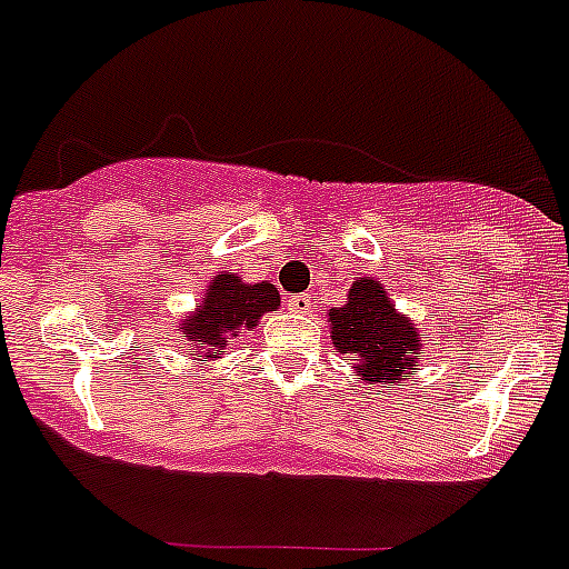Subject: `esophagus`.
<instances>
[{"instance_id":"obj_1","label":"esophagus","mask_w":569,"mask_h":569,"mask_svg":"<svg viewBox=\"0 0 569 569\" xmlns=\"http://www.w3.org/2000/svg\"><path fill=\"white\" fill-rule=\"evenodd\" d=\"M311 306H315V300H311V295H295V297H289V311H295V315H309Z\"/></svg>"}]
</instances>
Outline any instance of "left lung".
I'll list each match as a JSON object with an SVG mask.
<instances>
[{
  "label": "left lung",
  "mask_w": 569,
  "mask_h": 569,
  "mask_svg": "<svg viewBox=\"0 0 569 569\" xmlns=\"http://www.w3.org/2000/svg\"><path fill=\"white\" fill-rule=\"evenodd\" d=\"M328 322L333 348L350 353L365 385H396L418 370L416 353L427 339L410 317L398 315L381 280H353L345 306L328 311Z\"/></svg>",
  "instance_id": "left-lung-1"
}]
</instances>
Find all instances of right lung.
<instances>
[{
    "label": "right lung",
    "instance_id": "1",
    "mask_svg": "<svg viewBox=\"0 0 569 569\" xmlns=\"http://www.w3.org/2000/svg\"><path fill=\"white\" fill-rule=\"evenodd\" d=\"M278 306L280 295L272 283L267 280L243 283L238 274L224 272L212 278L193 315L179 322V331H182L190 357H199V362H212V359H221L227 339L258 326L260 317Z\"/></svg>",
    "mask_w": 569,
    "mask_h": 569
}]
</instances>
